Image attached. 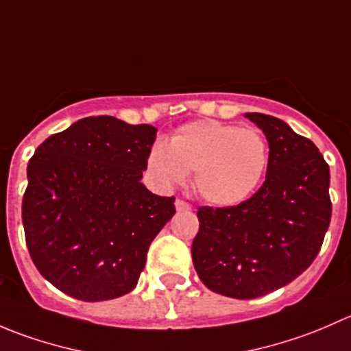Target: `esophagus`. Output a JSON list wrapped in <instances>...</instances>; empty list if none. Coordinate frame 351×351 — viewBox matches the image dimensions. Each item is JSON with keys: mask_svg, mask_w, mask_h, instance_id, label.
<instances>
[{"mask_svg": "<svg viewBox=\"0 0 351 351\" xmlns=\"http://www.w3.org/2000/svg\"><path fill=\"white\" fill-rule=\"evenodd\" d=\"M175 207H176V210H178V212H186V210H190V208H192V207H190V204H186L185 200H180V198L175 202Z\"/></svg>", "mask_w": 351, "mask_h": 351, "instance_id": "obj_1", "label": "esophagus"}]
</instances>
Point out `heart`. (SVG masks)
<instances>
[{
  "mask_svg": "<svg viewBox=\"0 0 351 351\" xmlns=\"http://www.w3.org/2000/svg\"><path fill=\"white\" fill-rule=\"evenodd\" d=\"M268 165L265 137L254 129L204 119L180 127L165 146H156L147 166L165 189L183 185L195 173V190L205 202L232 207L250 198Z\"/></svg>",
  "mask_w": 351,
  "mask_h": 351,
  "instance_id": "obj_1",
  "label": "heart"
}]
</instances>
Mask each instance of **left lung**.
Masks as SVG:
<instances>
[{
	"instance_id": "obj_1",
	"label": "left lung",
	"mask_w": 351,
	"mask_h": 351,
	"mask_svg": "<svg viewBox=\"0 0 351 351\" xmlns=\"http://www.w3.org/2000/svg\"><path fill=\"white\" fill-rule=\"evenodd\" d=\"M268 141L267 178L234 207H200L192 244L207 289L256 299L295 280L317 256L331 221L329 166L313 141L284 120L246 113Z\"/></svg>"
}]
</instances>
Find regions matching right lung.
<instances>
[{
  "mask_svg": "<svg viewBox=\"0 0 351 351\" xmlns=\"http://www.w3.org/2000/svg\"><path fill=\"white\" fill-rule=\"evenodd\" d=\"M156 132L147 123L86 117L47 137L28 161V253L61 292L100 302L137 285L149 244L176 212L175 197L141 183Z\"/></svg>",
  "mask_w": 351,
  "mask_h": 351,
  "instance_id": "right-lung-1",
  "label": "right lung"
}]
</instances>
